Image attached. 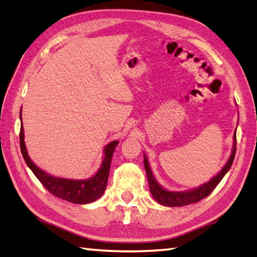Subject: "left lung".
I'll return each instance as SVG.
<instances>
[{
	"mask_svg": "<svg viewBox=\"0 0 257 257\" xmlns=\"http://www.w3.org/2000/svg\"><path fill=\"white\" fill-rule=\"evenodd\" d=\"M235 153H236V131H235L234 133V144H233L232 154L229 156L227 163L225 164L222 171L219 172L216 176H214L211 181L205 183V184H203L202 186L194 188V190L192 191L181 192V193L166 191L165 188L159 185V183L154 179L153 173L151 171L149 161L144 155V166H145L146 176H148L150 191L152 193V195H153L156 202H159L160 204H162V205L170 206V207L190 205V204L200 202L201 200H203V198H205L206 196L211 194V193L214 191V188H215L218 185V183L222 181L224 175L226 174L229 169H231L234 158H235Z\"/></svg>",
	"mask_w": 257,
	"mask_h": 257,
	"instance_id": "obj_1",
	"label": "left lung"
}]
</instances>
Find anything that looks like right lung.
I'll return each mask as SVG.
<instances>
[{
  "instance_id": "1",
  "label": "right lung",
  "mask_w": 257,
  "mask_h": 257,
  "mask_svg": "<svg viewBox=\"0 0 257 257\" xmlns=\"http://www.w3.org/2000/svg\"><path fill=\"white\" fill-rule=\"evenodd\" d=\"M117 144V141H113V142L105 146V150H104V161L101 165V169H99L96 174L91 177V179L81 181L60 179V177L51 176L48 173L42 171L32 161H31L24 143L23 126H21L20 130L21 152H22L25 163L28 164L31 171H32L34 173V175L38 177V180L42 183V185L54 196H57L62 198V200H65L67 202L74 204L91 203L96 201L97 198L103 195L107 184L112 156Z\"/></svg>"
}]
</instances>
